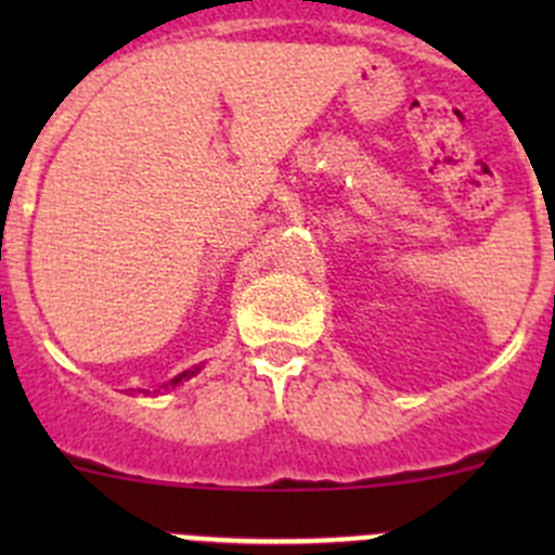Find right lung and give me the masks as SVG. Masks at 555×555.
Listing matches in <instances>:
<instances>
[{"mask_svg":"<svg viewBox=\"0 0 555 555\" xmlns=\"http://www.w3.org/2000/svg\"><path fill=\"white\" fill-rule=\"evenodd\" d=\"M198 371H201V367H190V371H182L179 376H173L169 384H164V389H173V386H179L182 382H188V378H193Z\"/></svg>","mask_w":555,"mask_h":555,"instance_id":"add662e5","label":"right lung"}]
</instances>
